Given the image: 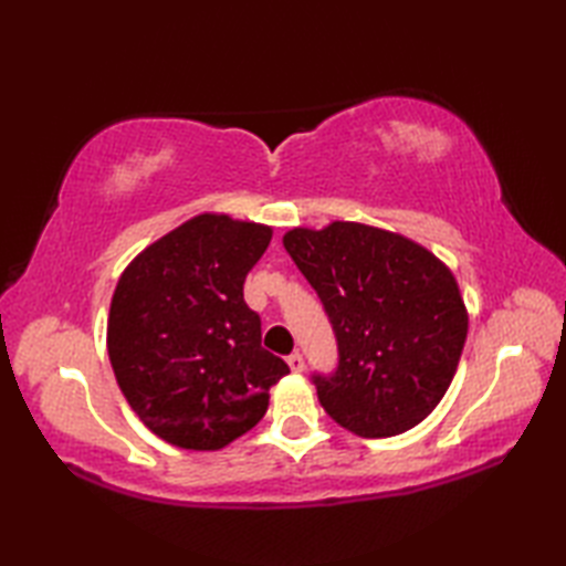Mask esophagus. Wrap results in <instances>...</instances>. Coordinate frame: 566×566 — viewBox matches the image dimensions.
<instances>
[{"instance_id":"esophagus-1","label":"esophagus","mask_w":566,"mask_h":566,"mask_svg":"<svg viewBox=\"0 0 566 566\" xmlns=\"http://www.w3.org/2000/svg\"><path fill=\"white\" fill-rule=\"evenodd\" d=\"M286 365H290L292 371H304V355L302 353H292L286 357Z\"/></svg>"}]
</instances>
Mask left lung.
I'll list each match as a JSON object with an SVG mask.
<instances>
[{
	"mask_svg": "<svg viewBox=\"0 0 566 566\" xmlns=\"http://www.w3.org/2000/svg\"><path fill=\"white\" fill-rule=\"evenodd\" d=\"M282 243L321 296L338 340L335 375H314L326 413L359 438L418 426L448 391L467 306L448 264L375 226L292 228Z\"/></svg>",
	"mask_w": 566,
	"mask_h": 566,
	"instance_id": "8db88e82",
	"label": "left lung"
}]
</instances>
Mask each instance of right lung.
<instances>
[{"mask_svg": "<svg viewBox=\"0 0 566 566\" xmlns=\"http://www.w3.org/2000/svg\"><path fill=\"white\" fill-rule=\"evenodd\" d=\"M272 228L199 213L134 258L112 296L106 347L126 401L155 436L221 450L260 423L290 375L262 347L243 284Z\"/></svg>", "mask_w": 566, "mask_h": 566, "instance_id": "obj_1", "label": "right lung"}]
</instances>
